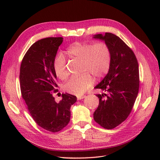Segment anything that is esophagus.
<instances>
[{"label": "esophagus", "mask_w": 160, "mask_h": 160, "mask_svg": "<svg viewBox=\"0 0 160 160\" xmlns=\"http://www.w3.org/2000/svg\"><path fill=\"white\" fill-rule=\"evenodd\" d=\"M86 96H85V95H83V96H78V97H77V99L79 100L84 98H86Z\"/></svg>", "instance_id": "34e87169"}]
</instances>
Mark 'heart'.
<instances>
[{
    "instance_id": "1",
    "label": "heart",
    "mask_w": 160,
    "mask_h": 160,
    "mask_svg": "<svg viewBox=\"0 0 160 160\" xmlns=\"http://www.w3.org/2000/svg\"><path fill=\"white\" fill-rule=\"evenodd\" d=\"M69 58L82 62L81 73L78 77H72L64 85L65 90L71 94L82 95L88 91L93 83V78L101 79L110 71L112 54L110 47L104 42L95 44L77 42L67 49ZM54 70L58 78L65 80L68 77L67 63L62 54L58 55L54 61Z\"/></svg>"
}]
</instances>
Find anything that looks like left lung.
I'll return each mask as SVG.
<instances>
[{
    "label": "left lung",
    "instance_id": "obj_1",
    "mask_svg": "<svg viewBox=\"0 0 160 160\" xmlns=\"http://www.w3.org/2000/svg\"><path fill=\"white\" fill-rule=\"evenodd\" d=\"M93 38L104 41L112 54L110 71L95 88L103 93L96 95L99 105L93 118L102 127L112 129L127 119L135 103L139 88L138 62L132 50L113 33Z\"/></svg>",
    "mask_w": 160,
    "mask_h": 160
}]
</instances>
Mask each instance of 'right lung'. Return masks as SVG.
<instances>
[{"label":"right lung","mask_w":160,"mask_h":160,"mask_svg":"<svg viewBox=\"0 0 160 160\" xmlns=\"http://www.w3.org/2000/svg\"><path fill=\"white\" fill-rule=\"evenodd\" d=\"M63 38H47L33 43L28 50L20 67V85L23 99L35 122L43 129L57 132L68 124L71 106L77 97L65 93L60 102L53 92L58 91L54 61Z\"/></svg>","instance_id":"1"}]
</instances>
